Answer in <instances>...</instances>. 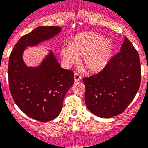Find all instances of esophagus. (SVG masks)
<instances>
[{
    "label": "esophagus",
    "mask_w": 148,
    "mask_h": 148,
    "mask_svg": "<svg viewBox=\"0 0 148 148\" xmlns=\"http://www.w3.org/2000/svg\"><path fill=\"white\" fill-rule=\"evenodd\" d=\"M82 77L78 73H74V81L78 82L81 79Z\"/></svg>",
    "instance_id": "obj_1"
}]
</instances>
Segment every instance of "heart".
Listing matches in <instances>:
<instances>
[{"mask_svg":"<svg viewBox=\"0 0 148 148\" xmlns=\"http://www.w3.org/2000/svg\"><path fill=\"white\" fill-rule=\"evenodd\" d=\"M114 45L106 37L97 33L78 34L70 45L62 47L60 54L68 66L77 62L83 57L82 63L88 71L96 73L104 69L110 62Z\"/></svg>","mask_w":148,"mask_h":148,"instance_id":"1","label":"heart"}]
</instances>
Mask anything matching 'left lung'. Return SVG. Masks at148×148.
<instances>
[{"mask_svg": "<svg viewBox=\"0 0 148 148\" xmlns=\"http://www.w3.org/2000/svg\"><path fill=\"white\" fill-rule=\"evenodd\" d=\"M120 51L100 72L83 78L87 108L100 118L109 119L123 112L140 87L141 64L138 52L127 38Z\"/></svg>", "mask_w": 148, "mask_h": 148, "instance_id": "left-lung-1", "label": "left lung"}]
</instances>
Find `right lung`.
<instances>
[{
    "instance_id": "right-lung-1",
    "label": "right lung",
    "mask_w": 148,
    "mask_h": 148,
    "mask_svg": "<svg viewBox=\"0 0 148 148\" xmlns=\"http://www.w3.org/2000/svg\"><path fill=\"white\" fill-rule=\"evenodd\" d=\"M60 27H38L23 36L9 58V86L15 103L33 119L46 122L58 116L63 100L74 82V72L62 69L51 53L38 68L24 65L22 53L27 46L36 45L61 31Z\"/></svg>"
}]
</instances>
